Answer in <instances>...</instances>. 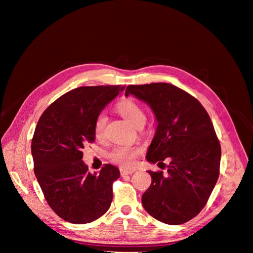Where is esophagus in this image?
<instances>
[{
	"mask_svg": "<svg viewBox=\"0 0 253 253\" xmlns=\"http://www.w3.org/2000/svg\"><path fill=\"white\" fill-rule=\"evenodd\" d=\"M135 172L134 169H129V170H125V169H121L120 170V174L121 176H126V175H129V174H133Z\"/></svg>",
	"mask_w": 253,
	"mask_h": 253,
	"instance_id": "34e87169",
	"label": "esophagus"
}]
</instances>
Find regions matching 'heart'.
<instances>
[{"instance_id":"b5f03b06","label":"heart","mask_w":253,"mask_h":253,"mask_svg":"<svg viewBox=\"0 0 253 253\" xmlns=\"http://www.w3.org/2000/svg\"><path fill=\"white\" fill-rule=\"evenodd\" d=\"M117 111L122 117L126 119L134 126L141 127L144 125L145 113L141 106L135 102L133 99L121 100L117 105ZM106 124H108V117H106L104 113H100L97 116L94 126L95 136L98 139H102L104 137ZM139 153L140 150L138 148L127 144H119L111 151L110 158L114 163L125 168H128L134 164L135 159L139 155Z\"/></svg>"}]
</instances>
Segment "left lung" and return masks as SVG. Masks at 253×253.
<instances>
[{"label":"left lung","mask_w":253,"mask_h":253,"mask_svg":"<svg viewBox=\"0 0 253 253\" xmlns=\"http://www.w3.org/2000/svg\"><path fill=\"white\" fill-rule=\"evenodd\" d=\"M129 94L148 103L156 117L147 160H170L166 174L148 171L152 182L142 194L143 208L165 224L187 223L203 210L219 175L220 144L210 116L196 98L173 84L128 85Z\"/></svg>","instance_id":"8db88e82"}]
</instances>
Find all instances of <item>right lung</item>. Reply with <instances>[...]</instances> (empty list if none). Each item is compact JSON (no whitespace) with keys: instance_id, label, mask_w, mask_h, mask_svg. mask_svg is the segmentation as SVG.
<instances>
[{"instance_id":"add662e5","label":"right lung","mask_w":253,"mask_h":253,"mask_svg":"<svg viewBox=\"0 0 253 253\" xmlns=\"http://www.w3.org/2000/svg\"><path fill=\"white\" fill-rule=\"evenodd\" d=\"M125 86H81L67 91L43 112L32 140L34 171L45 200L58 216L86 224L102 216L113 200L120 172L104 165L90 174L82 157L95 141V120Z\"/></svg>"}]
</instances>
